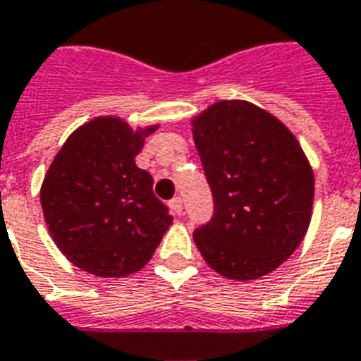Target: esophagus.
Masks as SVG:
<instances>
[{"mask_svg":"<svg viewBox=\"0 0 361 361\" xmlns=\"http://www.w3.org/2000/svg\"><path fill=\"white\" fill-rule=\"evenodd\" d=\"M169 207H171V211L175 212L177 216L183 214V200H180V197H173V200L169 201Z\"/></svg>","mask_w":361,"mask_h":361,"instance_id":"34e87169","label":"esophagus"}]
</instances>
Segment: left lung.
I'll return each mask as SVG.
<instances>
[{"label": "left lung", "instance_id": "left-lung-1", "mask_svg": "<svg viewBox=\"0 0 361 361\" xmlns=\"http://www.w3.org/2000/svg\"><path fill=\"white\" fill-rule=\"evenodd\" d=\"M192 133L214 197L195 247L226 279L265 276L311 224L314 173L305 152L281 120L243 99L212 103L192 118Z\"/></svg>", "mask_w": 361, "mask_h": 361}]
</instances>
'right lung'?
<instances>
[{"label":"right lung","instance_id":"obj_1","mask_svg":"<svg viewBox=\"0 0 361 361\" xmlns=\"http://www.w3.org/2000/svg\"><path fill=\"white\" fill-rule=\"evenodd\" d=\"M158 124L133 130L97 116L67 137L41 184L44 222L56 247L79 269L103 279L149 264L173 216L135 156Z\"/></svg>","mask_w":361,"mask_h":361}]
</instances>
